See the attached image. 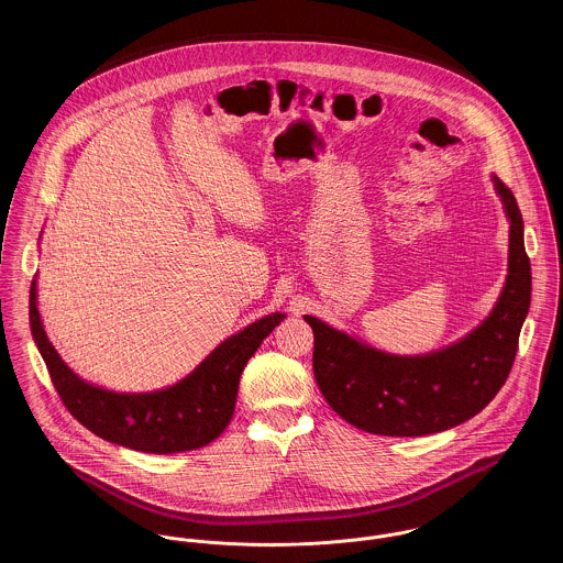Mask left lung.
I'll list each match as a JSON object with an SVG mask.
<instances>
[{
	"label": "left lung",
	"mask_w": 563,
	"mask_h": 563,
	"mask_svg": "<svg viewBox=\"0 0 563 563\" xmlns=\"http://www.w3.org/2000/svg\"><path fill=\"white\" fill-rule=\"evenodd\" d=\"M510 221L509 274L489 317L448 349L399 356L372 349L317 317L312 367L324 401L356 429L422 437L477 416L507 382L521 324L530 310L532 269L517 200L492 177Z\"/></svg>",
	"instance_id": "obj_1"
}]
</instances>
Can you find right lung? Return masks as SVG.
Returning a JSON list of instances; mask_svg holds the SVG:
<instances>
[{
  "label": "right lung",
  "instance_id": "right-lung-1",
  "mask_svg": "<svg viewBox=\"0 0 563 563\" xmlns=\"http://www.w3.org/2000/svg\"><path fill=\"white\" fill-rule=\"evenodd\" d=\"M287 314L251 322L181 382L154 393H113L74 374L54 350L37 310L35 278L29 291V322L54 388L81 427L109 443L145 452L177 454L209 445L232 420L246 361Z\"/></svg>",
  "mask_w": 563,
  "mask_h": 563
}]
</instances>
